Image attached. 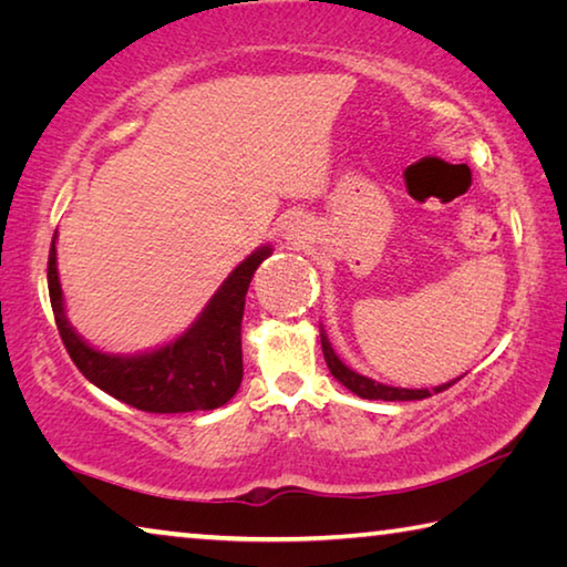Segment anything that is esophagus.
Wrapping results in <instances>:
<instances>
[{"mask_svg": "<svg viewBox=\"0 0 567 567\" xmlns=\"http://www.w3.org/2000/svg\"><path fill=\"white\" fill-rule=\"evenodd\" d=\"M305 237H307V235H305V227H302L300 223H297V225H290V227H287V233H285V239H290L292 245L302 243Z\"/></svg>", "mask_w": 567, "mask_h": 567, "instance_id": "esophagus-1", "label": "esophagus"}]
</instances>
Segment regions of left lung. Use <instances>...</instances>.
I'll use <instances>...</instances> for the list:
<instances>
[{
	"mask_svg": "<svg viewBox=\"0 0 567 567\" xmlns=\"http://www.w3.org/2000/svg\"><path fill=\"white\" fill-rule=\"evenodd\" d=\"M320 342H322V352H324V362H328V368L332 372V378L342 382L344 388H348L350 392H354L358 398H364V400H388V402H405V400H422V398H430L433 392H443L447 390L450 385H455V382L460 380H453V382H445V385H437L433 390H408V388H390V385H382V382H375L370 378L360 375V372L350 370L348 364H344L338 354H334L332 344L328 340V334H324V330H320Z\"/></svg>",
	"mask_w": 567,
	"mask_h": 567,
	"instance_id": "8db88e82",
	"label": "left lung"
}]
</instances>
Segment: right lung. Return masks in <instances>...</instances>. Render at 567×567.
<instances>
[{
    "mask_svg": "<svg viewBox=\"0 0 567 567\" xmlns=\"http://www.w3.org/2000/svg\"><path fill=\"white\" fill-rule=\"evenodd\" d=\"M54 245L56 233L47 265L54 322L72 362L92 385L145 412L215 410L233 400L243 382L245 295L270 247L255 249L239 262L177 340L152 352L110 354L84 342L66 320Z\"/></svg>",
    "mask_w": 567,
    "mask_h": 567,
    "instance_id": "add662e5",
    "label": "right lung"
}]
</instances>
